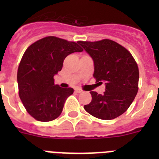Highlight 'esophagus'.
Returning <instances> with one entry per match:
<instances>
[{
    "instance_id": "1",
    "label": "esophagus",
    "mask_w": 159,
    "mask_h": 159,
    "mask_svg": "<svg viewBox=\"0 0 159 159\" xmlns=\"http://www.w3.org/2000/svg\"><path fill=\"white\" fill-rule=\"evenodd\" d=\"M75 91L77 92V93H80V92H83V91L80 89V88H75Z\"/></svg>"
}]
</instances>
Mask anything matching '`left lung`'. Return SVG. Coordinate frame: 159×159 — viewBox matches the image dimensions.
<instances>
[{"instance_id":"obj_1","label":"left lung","mask_w":159,"mask_h":159,"mask_svg":"<svg viewBox=\"0 0 159 159\" xmlns=\"http://www.w3.org/2000/svg\"><path fill=\"white\" fill-rule=\"evenodd\" d=\"M94 62V74L98 84L104 83L101 95L91 92L92 102L84 109L92 116L111 120L128 109L138 92L139 72L135 60L128 50L113 40L78 41Z\"/></svg>"}]
</instances>
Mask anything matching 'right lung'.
Returning <instances> with one entry per match:
<instances>
[{
    "label": "right lung",
    "instance_id": "1",
    "mask_svg": "<svg viewBox=\"0 0 159 159\" xmlns=\"http://www.w3.org/2000/svg\"><path fill=\"white\" fill-rule=\"evenodd\" d=\"M83 49L75 42L47 36L31 44L24 53L17 71L19 96L28 113L40 122L60 116L64 102L74 90L54 84L64 60Z\"/></svg>",
    "mask_w": 159,
    "mask_h": 159
}]
</instances>
